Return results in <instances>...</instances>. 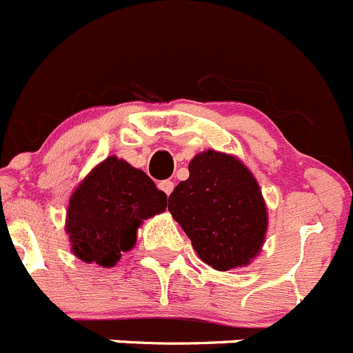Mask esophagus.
Returning a JSON list of instances; mask_svg holds the SVG:
<instances>
[{
    "mask_svg": "<svg viewBox=\"0 0 353 353\" xmlns=\"http://www.w3.org/2000/svg\"><path fill=\"white\" fill-rule=\"evenodd\" d=\"M158 187L161 188L166 195H170L173 192V188H175V183H173L172 180H163V181H159Z\"/></svg>",
    "mask_w": 353,
    "mask_h": 353,
    "instance_id": "obj_1",
    "label": "esophagus"
}]
</instances>
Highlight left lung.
I'll list each match as a JSON object with an SVG mask.
<instances>
[{
    "label": "left lung",
    "mask_w": 353,
    "mask_h": 353,
    "mask_svg": "<svg viewBox=\"0 0 353 353\" xmlns=\"http://www.w3.org/2000/svg\"><path fill=\"white\" fill-rule=\"evenodd\" d=\"M170 195L168 211L197 256L218 271L249 266L268 233V208L256 176L236 156L208 149Z\"/></svg>",
    "instance_id": "left-lung-1"
}]
</instances>
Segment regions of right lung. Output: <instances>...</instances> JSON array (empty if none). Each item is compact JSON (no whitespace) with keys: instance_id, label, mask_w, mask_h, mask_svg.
Segmentation results:
<instances>
[{"instance_id":"1","label":"right lung","mask_w":353,"mask_h":353,"mask_svg":"<svg viewBox=\"0 0 353 353\" xmlns=\"http://www.w3.org/2000/svg\"><path fill=\"white\" fill-rule=\"evenodd\" d=\"M166 194L142 170L110 156L77 185L65 232L72 252L87 264L117 266L134 249L144 219L166 211Z\"/></svg>"}]
</instances>
